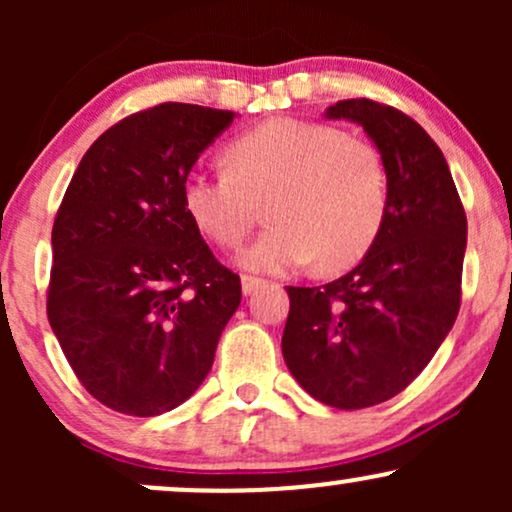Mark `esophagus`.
<instances>
[{
  "instance_id": "obj_1",
  "label": "esophagus",
  "mask_w": 512,
  "mask_h": 512,
  "mask_svg": "<svg viewBox=\"0 0 512 512\" xmlns=\"http://www.w3.org/2000/svg\"><path fill=\"white\" fill-rule=\"evenodd\" d=\"M240 286H243L245 296H252V293H255L257 289H262L264 281L255 279V276H243V279H240Z\"/></svg>"
}]
</instances>
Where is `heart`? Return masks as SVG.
I'll list each match as a JSON object with an SVG mask.
<instances>
[{
    "label": "heart",
    "instance_id": "b5f03b06",
    "mask_svg": "<svg viewBox=\"0 0 512 512\" xmlns=\"http://www.w3.org/2000/svg\"><path fill=\"white\" fill-rule=\"evenodd\" d=\"M226 170H190L182 207L204 236L238 248L267 202L272 226L238 264L286 274L320 260L346 269L378 240L387 216V175L378 151L339 127L272 117L226 146Z\"/></svg>",
    "mask_w": 512,
    "mask_h": 512
}]
</instances>
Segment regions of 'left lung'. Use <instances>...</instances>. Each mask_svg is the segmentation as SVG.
I'll return each mask as SVG.
<instances>
[{
	"instance_id": "left-lung-1",
	"label": "left lung",
	"mask_w": 512,
	"mask_h": 512,
	"mask_svg": "<svg viewBox=\"0 0 512 512\" xmlns=\"http://www.w3.org/2000/svg\"><path fill=\"white\" fill-rule=\"evenodd\" d=\"M327 120L363 127L387 175V216L351 272L325 286H286L281 351L317 402L366 409L428 366L460 310L467 216L443 151L419 122L368 98L339 101Z\"/></svg>"
}]
</instances>
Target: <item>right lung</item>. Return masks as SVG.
I'll list each match as a JSON object with an SVG mask.
<instances>
[{
	"label": "right lung",
	"mask_w": 512,
	"mask_h": 512,
	"mask_svg": "<svg viewBox=\"0 0 512 512\" xmlns=\"http://www.w3.org/2000/svg\"><path fill=\"white\" fill-rule=\"evenodd\" d=\"M236 117L190 103L129 115L69 182L52 226L48 320L105 407L158 416L211 370L240 276L211 255L182 207V182Z\"/></svg>",
	"instance_id": "right-lung-1"
}]
</instances>
